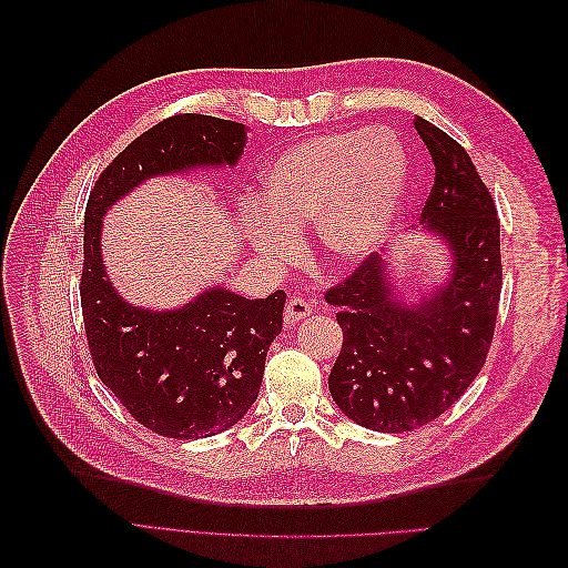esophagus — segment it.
<instances>
[{
    "label": "esophagus",
    "instance_id": "34e87169",
    "mask_svg": "<svg viewBox=\"0 0 568 568\" xmlns=\"http://www.w3.org/2000/svg\"><path fill=\"white\" fill-rule=\"evenodd\" d=\"M311 313H313V307H311V303H307V301H303V298H288V303L284 307V324L286 326H294V324H298L301 320H305Z\"/></svg>",
    "mask_w": 568,
    "mask_h": 568
}]
</instances>
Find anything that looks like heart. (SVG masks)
Returning <instances> with one entry per match:
<instances>
[{
	"label": "heart",
	"mask_w": 568,
	"mask_h": 568,
	"mask_svg": "<svg viewBox=\"0 0 568 568\" xmlns=\"http://www.w3.org/2000/svg\"><path fill=\"white\" fill-rule=\"evenodd\" d=\"M407 178V151L388 128L317 134L263 168V211L246 213L244 234L267 263H286L313 222L326 255L355 261L388 234Z\"/></svg>",
	"instance_id": "obj_1"
}]
</instances>
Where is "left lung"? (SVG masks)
<instances>
[{"label":"left lung","instance_id":"8db88e82","mask_svg":"<svg viewBox=\"0 0 568 568\" xmlns=\"http://www.w3.org/2000/svg\"><path fill=\"white\" fill-rule=\"evenodd\" d=\"M415 128L436 165L422 225L450 251L448 280L405 303L390 263L372 255L324 294L343 329L332 398L348 419L382 434L434 422L469 388L486 365L503 291L490 192L450 134L419 115Z\"/></svg>","mask_w":568,"mask_h":568}]
</instances>
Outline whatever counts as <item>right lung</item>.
Wrapping results in <instances>:
<instances>
[{"label": "right lung", "mask_w": 568, "mask_h": 568, "mask_svg": "<svg viewBox=\"0 0 568 568\" xmlns=\"http://www.w3.org/2000/svg\"><path fill=\"white\" fill-rule=\"evenodd\" d=\"M244 146L246 125L234 120L165 118L118 153L84 211L80 301L92 363L120 405L168 438H209L246 415L261 390L267 351L282 332L286 294L251 301L213 286L175 311L130 305L101 257V217L151 178L232 168Z\"/></svg>", "instance_id": "right-lung-1"}]
</instances>
